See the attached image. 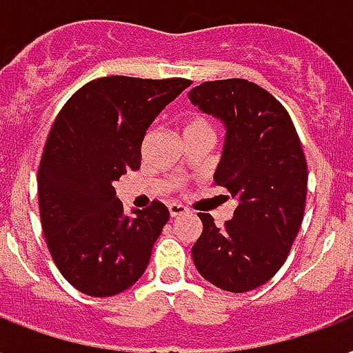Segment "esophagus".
Masks as SVG:
<instances>
[{
  "mask_svg": "<svg viewBox=\"0 0 353 353\" xmlns=\"http://www.w3.org/2000/svg\"><path fill=\"white\" fill-rule=\"evenodd\" d=\"M169 214H171V217H180V215L188 214V208L179 204V202H173V204H169Z\"/></svg>",
  "mask_w": 353,
  "mask_h": 353,
  "instance_id": "obj_1",
  "label": "esophagus"
}]
</instances>
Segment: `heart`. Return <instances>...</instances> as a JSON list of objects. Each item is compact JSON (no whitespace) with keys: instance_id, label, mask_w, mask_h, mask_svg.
I'll list each match as a JSON object with an SVG mask.
<instances>
[{"instance_id":"1","label":"heart","mask_w":353,"mask_h":353,"mask_svg":"<svg viewBox=\"0 0 353 353\" xmlns=\"http://www.w3.org/2000/svg\"><path fill=\"white\" fill-rule=\"evenodd\" d=\"M188 134H212V136H215V128L204 114H193L185 119L184 136H188Z\"/></svg>"}]
</instances>
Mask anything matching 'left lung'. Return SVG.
<instances>
[{
	"label": "left lung",
	"mask_w": 353,
	"mask_h": 353,
	"mask_svg": "<svg viewBox=\"0 0 353 353\" xmlns=\"http://www.w3.org/2000/svg\"><path fill=\"white\" fill-rule=\"evenodd\" d=\"M202 112L226 127L215 184L237 199L217 228L199 214L202 234L191 248L196 270L215 288L247 293L280 270L299 234L307 195V162L289 112L245 79L202 83L190 92Z\"/></svg>",
	"instance_id": "left-lung-1"
}]
</instances>
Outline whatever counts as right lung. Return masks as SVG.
Returning <instances> with one entry per match:
<instances>
[{
  "mask_svg": "<svg viewBox=\"0 0 353 353\" xmlns=\"http://www.w3.org/2000/svg\"><path fill=\"white\" fill-rule=\"evenodd\" d=\"M190 84L180 77L95 79L54 119L38 168V206L51 258L81 293L114 296L145 272L169 210L152 201L130 217L114 184L139 169L147 128Z\"/></svg>",
  "mask_w": 353,
  "mask_h": 353,
  "instance_id": "right-lung-1",
  "label": "right lung"
}]
</instances>
